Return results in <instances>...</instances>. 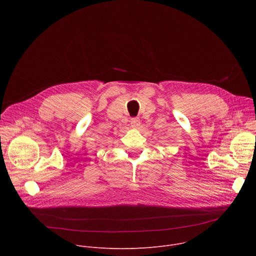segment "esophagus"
Instances as JSON below:
<instances>
[{"mask_svg": "<svg viewBox=\"0 0 256 256\" xmlns=\"http://www.w3.org/2000/svg\"><path fill=\"white\" fill-rule=\"evenodd\" d=\"M130 124L132 128H138L140 124V120L138 118H132L130 120Z\"/></svg>", "mask_w": 256, "mask_h": 256, "instance_id": "34e87169", "label": "esophagus"}]
</instances>
